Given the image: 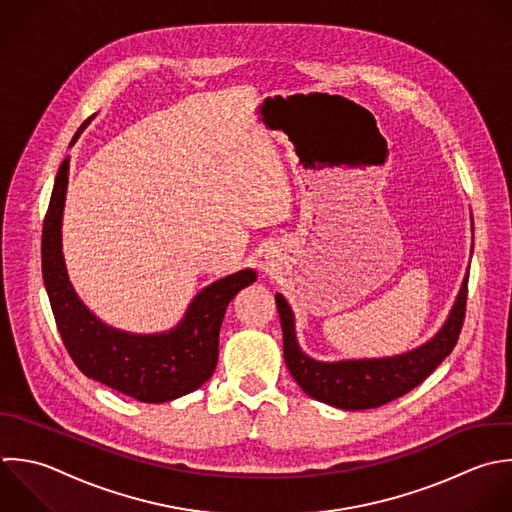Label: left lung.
Listing matches in <instances>:
<instances>
[{"instance_id": "obj_1", "label": "left lung", "mask_w": 512, "mask_h": 512, "mask_svg": "<svg viewBox=\"0 0 512 512\" xmlns=\"http://www.w3.org/2000/svg\"><path fill=\"white\" fill-rule=\"evenodd\" d=\"M467 295L469 277L463 281L461 293L445 327L423 347L389 359L341 363L313 361L299 349L293 313L283 295H277L275 301L283 329L285 363L299 387L321 403L345 411L381 407L413 391L445 361L447 355H451L465 323Z\"/></svg>"}]
</instances>
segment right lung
<instances>
[{
	"label": "right lung",
	"mask_w": 512,
	"mask_h": 512,
	"mask_svg": "<svg viewBox=\"0 0 512 512\" xmlns=\"http://www.w3.org/2000/svg\"><path fill=\"white\" fill-rule=\"evenodd\" d=\"M77 129L71 143L79 137ZM69 157L63 159L41 233V271L61 341L77 369L143 403H165L199 389L215 371L219 329L229 301L257 275L251 269L203 289L185 319L165 335H127L97 321L77 299L61 255V213Z\"/></svg>",
	"instance_id": "1"
}]
</instances>
